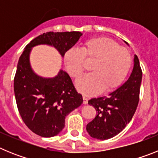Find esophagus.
I'll use <instances>...</instances> for the list:
<instances>
[{"label":"esophagus","mask_w":158,"mask_h":158,"mask_svg":"<svg viewBox=\"0 0 158 158\" xmlns=\"http://www.w3.org/2000/svg\"><path fill=\"white\" fill-rule=\"evenodd\" d=\"M83 104H88V98L85 96H83Z\"/></svg>","instance_id":"34e87169"}]
</instances>
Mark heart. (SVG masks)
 <instances>
[{
    "label": "heart",
    "mask_w": 158,
    "mask_h": 158,
    "mask_svg": "<svg viewBox=\"0 0 158 158\" xmlns=\"http://www.w3.org/2000/svg\"><path fill=\"white\" fill-rule=\"evenodd\" d=\"M84 59L94 60L92 73L81 78L76 86L81 93L93 95L102 90L109 93L121 85L132 64L129 50L107 37H95L86 40L78 51L69 50L65 54V68L72 77L83 74Z\"/></svg>",
    "instance_id": "1"
}]
</instances>
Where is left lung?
<instances>
[{
  "instance_id": "8db88e82",
  "label": "left lung",
  "mask_w": 158,
  "mask_h": 158,
  "mask_svg": "<svg viewBox=\"0 0 158 158\" xmlns=\"http://www.w3.org/2000/svg\"><path fill=\"white\" fill-rule=\"evenodd\" d=\"M131 76L122 86L107 96L89 100L96 116L86 126L92 138L106 140L120 133L135 115L139 101L142 72L139 58L135 55Z\"/></svg>"
}]
</instances>
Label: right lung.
Wrapping results in <instances>:
<instances>
[{"mask_svg":"<svg viewBox=\"0 0 158 158\" xmlns=\"http://www.w3.org/2000/svg\"><path fill=\"white\" fill-rule=\"evenodd\" d=\"M81 35L80 31L43 33L31 40L19 57L14 77L16 105L26 126L40 136L58 135L65 127V116L81 105L83 98L65 71L53 78L37 76L29 63L31 47L52 45L64 56Z\"/></svg>","mask_w":158,"mask_h":158,"instance_id":"1","label":"right lung"}]
</instances>
